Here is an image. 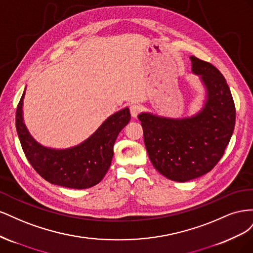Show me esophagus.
<instances>
[{"label": "esophagus", "mask_w": 253, "mask_h": 253, "mask_svg": "<svg viewBox=\"0 0 253 253\" xmlns=\"http://www.w3.org/2000/svg\"><path fill=\"white\" fill-rule=\"evenodd\" d=\"M141 111V106L139 104H131L129 105V112H131L132 117H137V115H138Z\"/></svg>", "instance_id": "34e87169"}]
</instances>
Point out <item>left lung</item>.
<instances>
[{
  "label": "left lung",
  "mask_w": 253,
  "mask_h": 253,
  "mask_svg": "<svg viewBox=\"0 0 253 253\" xmlns=\"http://www.w3.org/2000/svg\"><path fill=\"white\" fill-rule=\"evenodd\" d=\"M192 72L206 87V101L192 117L173 119L141 113L138 119L151 163L167 178L188 181L210 172L223 157L235 126V105L215 66L191 56Z\"/></svg>",
  "instance_id": "8db88e82"
}]
</instances>
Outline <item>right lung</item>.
<instances>
[{
    "instance_id": "right-lung-1",
    "label": "right lung",
    "mask_w": 253,
    "mask_h": 253,
    "mask_svg": "<svg viewBox=\"0 0 253 253\" xmlns=\"http://www.w3.org/2000/svg\"><path fill=\"white\" fill-rule=\"evenodd\" d=\"M24 95L25 90L17 108L16 126L22 149L37 173L53 185L71 189H86L100 182L111 166L117 136L131 119L129 110L113 114L82 143L57 150L43 147L27 131L22 111Z\"/></svg>"
}]
</instances>
